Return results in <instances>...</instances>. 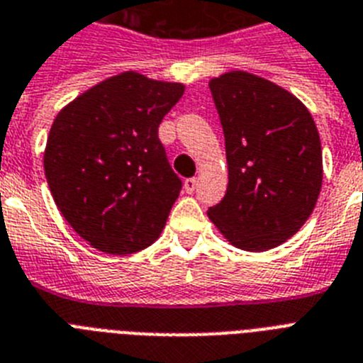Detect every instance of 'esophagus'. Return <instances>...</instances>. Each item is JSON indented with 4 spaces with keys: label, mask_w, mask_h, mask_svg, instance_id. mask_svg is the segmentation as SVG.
<instances>
[{
    "label": "esophagus",
    "mask_w": 363,
    "mask_h": 363,
    "mask_svg": "<svg viewBox=\"0 0 363 363\" xmlns=\"http://www.w3.org/2000/svg\"><path fill=\"white\" fill-rule=\"evenodd\" d=\"M196 186L197 179H186V181H184V191H186V194H194V191H196Z\"/></svg>",
    "instance_id": "34e87169"
}]
</instances>
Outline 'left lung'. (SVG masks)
Wrapping results in <instances>:
<instances>
[{
    "mask_svg": "<svg viewBox=\"0 0 363 363\" xmlns=\"http://www.w3.org/2000/svg\"><path fill=\"white\" fill-rule=\"evenodd\" d=\"M208 87L229 173L228 191L208 218L235 248H276L300 231L319 199V130L308 108L270 79L229 70Z\"/></svg>",
    "mask_w": 363,
    "mask_h": 363,
    "instance_id": "obj_1",
    "label": "left lung"
}]
</instances>
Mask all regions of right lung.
<instances>
[{
	"mask_svg": "<svg viewBox=\"0 0 363 363\" xmlns=\"http://www.w3.org/2000/svg\"><path fill=\"white\" fill-rule=\"evenodd\" d=\"M182 95V84L126 70L55 115L44 175L59 212L93 248L126 255L160 237L182 182L158 126Z\"/></svg>",
	"mask_w": 363,
	"mask_h": 363,
	"instance_id": "obj_1",
	"label": "right lung"
}]
</instances>
